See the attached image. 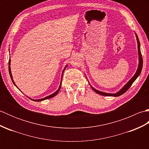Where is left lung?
Segmentation results:
<instances>
[{"label":"left lung","mask_w":149,"mask_h":149,"mask_svg":"<svg viewBox=\"0 0 149 149\" xmlns=\"http://www.w3.org/2000/svg\"><path fill=\"white\" fill-rule=\"evenodd\" d=\"M136 39H137V42H138V54H139V65H138V68L136 72L134 74V75L132 77L131 80L129 81L128 83L126 84L122 88V89H121V90L119 91L118 93H104V92H102V91H98L97 90L95 89L92 86H91V88H92L93 90L95 91L97 93H99V95H104V96H110V97H118L122 95V94H123L124 93H125L127 90L129 89V88L131 86V85L132 84V83H134V81L136 79L137 77L140 75V73L141 72L142 70V66H143V58H142V56H141V50H140V41H139L138 37L136 35Z\"/></svg>","instance_id":"left-lung-1"}]
</instances>
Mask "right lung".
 Masks as SVG:
<instances>
[{"instance_id":"1","label":"right lung","mask_w":149,"mask_h":149,"mask_svg":"<svg viewBox=\"0 0 149 149\" xmlns=\"http://www.w3.org/2000/svg\"><path fill=\"white\" fill-rule=\"evenodd\" d=\"M10 63H11V61H10V59H9V75H10V77H11V79H12L13 83V84H14L15 85V86H16V84H15V83H14L13 80V77H12V75H11V68H10ZM66 67L65 68V69H64V70H63V72L65 71V70ZM61 82H62V81H61V84H60V86H59V88H58V90H57L55 93H54L53 94L50 95H49V96H48V97H47L43 98V99H38V100H34V101H36V102H37V101H41V100H43L49 99H50V98H52V97H54V96H56V95L58 93V92H59V91L60 88H61Z\"/></svg>"}]
</instances>
